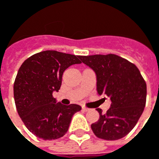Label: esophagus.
Listing matches in <instances>:
<instances>
[{
    "mask_svg": "<svg viewBox=\"0 0 159 159\" xmlns=\"http://www.w3.org/2000/svg\"><path fill=\"white\" fill-rule=\"evenodd\" d=\"M82 108H83V110L84 111H89V108H88V107H86L85 106H83Z\"/></svg>",
    "mask_w": 159,
    "mask_h": 159,
    "instance_id": "obj_1",
    "label": "esophagus"
}]
</instances>
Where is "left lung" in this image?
Listing matches in <instances>:
<instances>
[{
  "instance_id": "1",
  "label": "left lung",
  "mask_w": 159,
  "mask_h": 159,
  "mask_svg": "<svg viewBox=\"0 0 159 159\" xmlns=\"http://www.w3.org/2000/svg\"><path fill=\"white\" fill-rule=\"evenodd\" d=\"M94 70L99 94L111 101L107 113L98 108L100 119L91 124L93 134L107 140L122 139L138 122L147 101V83L135 65L116 54L80 56Z\"/></svg>"
}]
</instances>
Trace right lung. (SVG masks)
Wrapping results in <instances>:
<instances>
[{
    "label": "right lung",
    "mask_w": 159,
    "mask_h": 159,
    "mask_svg": "<svg viewBox=\"0 0 159 159\" xmlns=\"http://www.w3.org/2000/svg\"><path fill=\"white\" fill-rule=\"evenodd\" d=\"M80 56L47 50L25 60L13 84V95L19 117L26 128L42 140L64 136L71 117L82 107L56 103L53 91H59L62 75L70 66L81 64Z\"/></svg>",
    "instance_id": "right-lung-1"
}]
</instances>
